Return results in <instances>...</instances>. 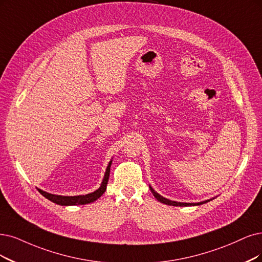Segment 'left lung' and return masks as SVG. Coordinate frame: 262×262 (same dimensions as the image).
I'll return each mask as SVG.
<instances>
[{
    "label": "left lung",
    "mask_w": 262,
    "mask_h": 262,
    "mask_svg": "<svg viewBox=\"0 0 262 262\" xmlns=\"http://www.w3.org/2000/svg\"><path fill=\"white\" fill-rule=\"evenodd\" d=\"M150 190L151 192L153 193L154 198H156L159 202L163 203V204H166V205H172V206H194V205H201V204H204V203H207L208 201H205V202H201V203H180V202H175V201H170V200H167L165 198L161 196L159 193H157L156 191H154L151 187H150Z\"/></svg>",
    "instance_id": "8db88e82"
}]
</instances>
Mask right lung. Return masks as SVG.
Masks as SVG:
<instances>
[{
    "instance_id": "1",
    "label": "right lung",
    "mask_w": 262,
    "mask_h": 262,
    "mask_svg": "<svg viewBox=\"0 0 262 262\" xmlns=\"http://www.w3.org/2000/svg\"><path fill=\"white\" fill-rule=\"evenodd\" d=\"M110 167H111V162L109 163L108 167H106L105 170V175L103 177L101 186L98 190H96L95 192L89 193V194L85 195H76V196H63V195H55L51 194V193H47L45 191L38 190L41 194L45 196L47 200L52 201L53 203H56L58 205H62V206H69V205H84V204H90V203L95 202L96 200H98L106 189V185H108V180L110 176Z\"/></svg>"
}]
</instances>
